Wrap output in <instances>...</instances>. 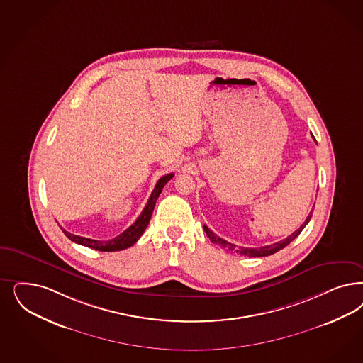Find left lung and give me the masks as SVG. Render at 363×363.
Here are the masks:
<instances>
[{
	"instance_id": "8db88e82",
	"label": "left lung",
	"mask_w": 363,
	"mask_h": 363,
	"mask_svg": "<svg viewBox=\"0 0 363 363\" xmlns=\"http://www.w3.org/2000/svg\"><path fill=\"white\" fill-rule=\"evenodd\" d=\"M313 211H311L310 214L307 216L306 221L301 224L299 229H298V230H295L292 235H289L287 238H284V240H281V241H277L275 244L265 245V247H260V248H244V247H238V245H235V244H232V242L226 241L224 238H218L216 233H213L212 230H211L208 226L203 225V229H205V232H206L208 238H211V241H212V242L221 245V247H223V248H225V250H230V252H233V253H238L240 256H248V257H264V256L274 255L276 252H279V250L286 248L291 241H294L295 238H298L300 235V232H301V230L306 228V225L310 223V220H311V217H313Z\"/></svg>"
}]
</instances>
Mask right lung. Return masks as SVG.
I'll return each instance as SVG.
<instances>
[{
  "label": "right lung",
  "instance_id": "obj_1",
  "mask_svg": "<svg viewBox=\"0 0 363 363\" xmlns=\"http://www.w3.org/2000/svg\"><path fill=\"white\" fill-rule=\"evenodd\" d=\"M173 177H174L173 173H169V174L163 175V177H161V178L158 179L155 188H154L152 193H151L150 199L147 201L145 209L139 214L137 221H135L133 225L130 226V228H127L123 233H121L119 236H116V238H113V240L100 241V240H92V238H80V236L72 235V233H69V232H67V230H64L63 229L64 235L69 238L71 241L76 242V244L84 245V247L92 248V250H101V252L123 250H125V248H128V247H131V245H134L138 240H139V238L143 235L145 229L147 228L149 223H150L151 214H152V211H154V208H155V202L158 200V197H160V194H161V191H162L163 186H164Z\"/></svg>",
  "mask_w": 363,
  "mask_h": 363
}]
</instances>
